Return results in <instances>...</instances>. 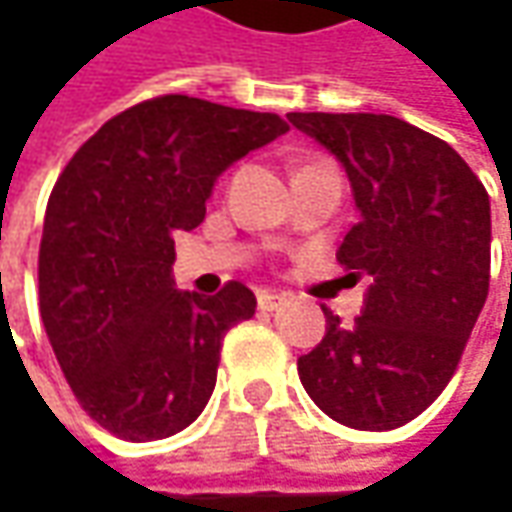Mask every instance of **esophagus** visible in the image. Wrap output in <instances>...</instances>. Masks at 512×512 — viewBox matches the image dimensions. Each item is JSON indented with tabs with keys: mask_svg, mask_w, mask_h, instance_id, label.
<instances>
[{
	"mask_svg": "<svg viewBox=\"0 0 512 512\" xmlns=\"http://www.w3.org/2000/svg\"><path fill=\"white\" fill-rule=\"evenodd\" d=\"M256 302H259V310H276V307L285 302V293H267V290H262L256 296Z\"/></svg>",
	"mask_w": 512,
	"mask_h": 512,
	"instance_id": "34e87169",
	"label": "esophagus"
}]
</instances>
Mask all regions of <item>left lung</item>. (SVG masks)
<instances>
[{"mask_svg":"<svg viewBox=\"0 0 512 512\" xmlns=\"http://www.w3.org/2000/svg\"><path fill=\"white\" fill-rule=\"evenodd\" d=\"M325 145L362 219L336 253L359 282L362 316L299 356L307 396L353 430H393L439 399L490 287V199L439 136L387 113H287Z\"/></svg>","mask_w":512,"mask_h":512,"instance_id":"1","label":"left lung"}]
</instances>
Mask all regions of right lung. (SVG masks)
Wrapping results in <instances>:
<instances>
[{
    "label": "right lung",
    "mask_w": 512,
    "mask_h": 512,
    "mask_svg": "<svg viewBox=\"0 0 512 512\" xmlns=\"http://www.w3.org/2000/svg\"><path fill=\"white\" fill-rule=\"evenodd\" d=\"M282 133L276 113L168 93L108 119L59 173L39 313L76 402L113 436L168 439L205 410L222 339L256 296L242 282L179 293L173 236L202 225L222 170Z\"/></svg>",
    "instance_id": "right-lung-1"
}]
</instances>
